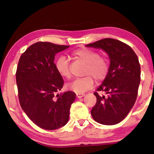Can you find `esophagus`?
Segmentation results:
<instances>
[{
    "label": "esophagus",
    "instance_id": "esophagus-1",
    "mask_svg": "<svg viewBox=\"0 0 154 154\" xmlns=\"http://www.w3.org/2000/svg\"><path fill=\"white\" fill-rule=\"evenodd\" d=\"M76 95L78 98H81L85 95L84 93H76Z\"/></svg>",
    "mask_w": 154,
    "mask_h": 154
}]
</instances>
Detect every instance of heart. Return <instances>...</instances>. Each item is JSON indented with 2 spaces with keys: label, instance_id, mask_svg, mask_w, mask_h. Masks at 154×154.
Here are the masks:
<instances>
[{
  "label": "heart",
  "instance_id": "heart-1",
  "mask_svg": "<svg viewBox=\"0 0 154 154\" xmlns=\"http://www.w3.org/2000/svg\"><path fill=\"white\" fill-rule=\"evenodd\" d=\"M72 57L86 64L84 77L79 78L68 84V88L77 93H82L91 89L94 85V79L102 81L106 77L109 70V62L104 56L88 48H80L72 52ZM55 68L59 75L65 78L71 76L69 60L65 57H60L55 63Z\"/></svg>",
  "mask_w": 154,
  "mask_h": 154
}]
</instances>
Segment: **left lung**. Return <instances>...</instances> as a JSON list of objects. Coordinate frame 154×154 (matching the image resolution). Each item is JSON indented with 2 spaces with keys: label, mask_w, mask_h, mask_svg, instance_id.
<instances>
[{
  "label": "left lung",
  "mask_w": 154,
  "mask_h": 154,
  "mask_svg": "<svg viewBox=\"0 0 154 154\" xmlns=\"http://www.w3.org/2000/svg\"><path fill=\"white\" fill-rule=\"evenodd\" d=\"M86 46L101 48L110 59L109 72L97 89L107 96L94 93L97 102L91 110L92 117L102 125H116L127 117L136 102L140 82L138 58L129 45L113 38H103Z\"/></svg>",
  "instance_id": "left-lung-1"
}]
</instances>
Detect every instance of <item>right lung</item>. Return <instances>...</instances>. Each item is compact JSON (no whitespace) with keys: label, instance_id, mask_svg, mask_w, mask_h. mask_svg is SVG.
I'll return each instance as SVG.
<instances>
[{"label":"right lung","instance_id":"1","mask_svg":"<svg viewBox=\"0 0 154 154\" xmlns=\"http://www.w3.org/2000/svg\"><path fill=\"white\" fill-rule=\"evenodd\" d=\"M69 45L35 43L21 54L16 72L19 102L28 118L40 128L54 130L68 122L72 91L57 94L63 79L54 63L55 54Z\"/></svg>","mask_w":154,"mask_h":154}]
</instances>
